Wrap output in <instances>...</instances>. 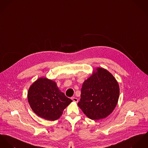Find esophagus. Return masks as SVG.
Returning <instances> with one entry per match:
<instances>
[{"instance_id": "1", "label": "esophagus", "mask_w": 148, "mask_h": 148, "mask_svg": "<svg viewBox=\"0 0 148 148\" xmlns=\"http://www.w3.org/2000/svg\"><path fill=\"white\" fill-rule=\"evenodd\" d=\"M71 99H72L74 101H75V102H78V99L77 98H75V97H72Z\"/></svg>"}]
</instances>
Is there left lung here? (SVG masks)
<instances>
[{
    "label": "left lung",
    "mask_w": 148,
    "mask_h": 148,
    "mask_svg": "<svg viewBox=\"0 0 148 148\" xmlns=\"http://www.w3.org/2000/svg\"><path fill=\"white\" fill-rule=\"evenodd\" d=\"M119 86L107 70L98 67L83 82L78 106L88 118L98 120L114 110L119 98Z\"/></svg>",
    "instance_id": "1"
}]
</instances>
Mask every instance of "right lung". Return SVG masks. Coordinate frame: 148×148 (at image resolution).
<instances>
[{"mask_svg":"<svg viewBox=\"0 0 148 148\" xmlns=\"http://www.w3.org/2000/svg\"><path fill=\"white\" fill-rule=\"evenodd\" d=\"M28 100L36 115L50 121L60 118L73 101L59 90L56 82L46 78H40L31 86Z\"/></svg>","mask_w":148,"mask_h":148,"instance_id":"right-lung-1","label":"right lung"}]
</instances>
